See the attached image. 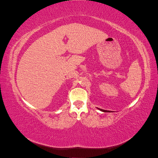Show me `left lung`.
I'll list each match as a JSON object with an SVG mask.
<instances>
[{"label":"left lung","instance_id":"1","mask_svg":"<svg viewBox=\"0 0 158 158\" xmlns=\"http://www.w3.org/2000/svg\"><path fill=\"white\" fill-rule=\"evenodd\" d=\"M98 109H99V108H98ZM100 111H103V112H111L110 111H107V110H103V109H99Z\"/></svg>","mask_w":158,"mask_h":158}]
</instances>
